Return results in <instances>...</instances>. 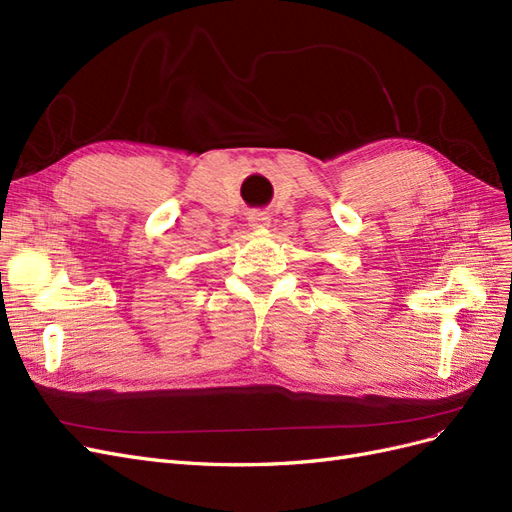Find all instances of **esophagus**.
Instances as JSON below:
<instances>
[{
  "instance_id": "1",
  "label": "esophagus",
  "mask_w": 512,
  "mask_h": 512,
  "mask_svg": "<svg viewBox=\"0 0 512 512\" xmlns=\"http://www.w3.org/2000/svg\"><path fill=\"white\" fill-rule=\"evenodd\" d=\"M247 220H250V224L256 226V228L269 226V215L265 211H250V215H247Z\"/></svg>"
}]
</instances>
